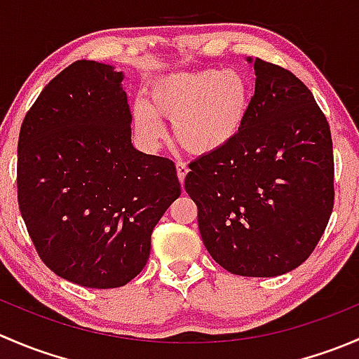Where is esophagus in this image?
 Listing matches in <instances>:
<instances>
[{
    "instance_id": "esophagus-1",
    "label": "esophagus",
    "mask_w": 359,
    "mask_h": 359,
    "mask_svg": "<svg viewBox=\"0 0 359 359\" xmlns=\"http://www.w3.org/2000/svg\"><path fill=\"white\" fill-rule=\"evenodd\" d=\"M187 172H189V168H187L186 163H184V161L177 163V177H179L180 184H184V180H186Z\"/></svg>"
}]
</instances>
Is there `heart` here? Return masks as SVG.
<instances>
[{
  "label": "heart",
  "instance_id": "obj_1",
  "mask_svg": "<svg viewBox=\"0 0 359 359\" xmlns=\"http://www.w3.org/2000/svg\"><path fill=\"white\" fill-rule=\"evenodd\" d=\"M250 88L238 71L201 69L163 76L149 86V100L132 107L135 130L147 142L165 133L163 119L173 121L180 146L193 154H212L229 146L247 121Z\"/></svg>",
  "mask_w": 359,
  "mask_h": 359
}]
</instances>
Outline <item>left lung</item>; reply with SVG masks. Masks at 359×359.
I'll return each instance as SVG.
<instances>
[{"label":"left lung","instance_id":"obj_1","mask_svg":"<svg viewBox=\"0 0 359 359\" xmlns=\"http://www.w3.org/2000/svg\"><path fill=\"white\" fill-rule=\"evenodd\" d=\"M252 62V59H248ZM255 93L224 149L191 161L186 193L217 264L273 278L316 248L334 208L330 126L311 90L287 69L253 60Z\"/></svg>","mask_w":359,"mask_h":359}]
</instances>
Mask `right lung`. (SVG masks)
Returning a JSON list of instances; mask_svg holds the SVG:
<instances>
[{
	"label": "right lung",
	"instance_id": "add662e5",
	"mask_svg": "<svg viewBox=\"0 0 359 359\" xmlns=\"http://www.w3.org/2000/svg\"><path fill=\"white\" fill-rule=\"evenodd\" d=\"M123 72L76 60L25 114L19 208L36 252L86 288L123 287L146 266L151 234L180 196L175 163L132 146Z\"/></svg>",
	"mask_w": 359,
	"mask_h": 359
}]
</instances>
